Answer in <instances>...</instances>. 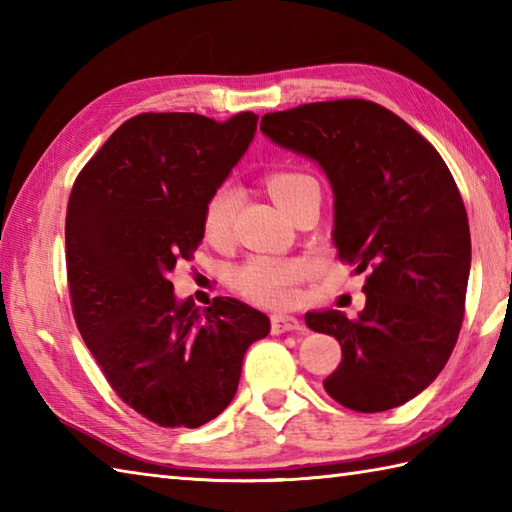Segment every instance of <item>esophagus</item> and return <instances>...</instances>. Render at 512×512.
Listing matches in <instances>:
<instances>
[{"mask_svg":"<svg viewBox=\"0 0 512 512\" xmlns=\"http://www.w3.org/2000/svg\"><path fill=\"white\" fill-rule=\"evenodd\" d=\"M270 328H273L275 334H284L299 330L301 323L297 317H290V314H273V317H270Z\"/></svg>","mask_w":512,"mask_h":512,"instance_id":"esophagus-1","label":"esophagus"}]
</instances>
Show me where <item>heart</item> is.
Returning <instances> with one entry per match:
<instances>
[{"label": "heart", "instance_id": "heart-1", "mask_svg": "<svg viewBox=\"0 0 512 512\" xmlns=\"http://www.w3.org/2000/svg\"><path fill=\"white\" fill-rule=\"evenodd\" d=\"M268 191L273 200L290 213L299 195L314 182L312 176L301 171H275L270 173ZM239 204V189L233 182H222L211 191L202 209V231L211 242H222L233 226V217ZM312 273L306 259H279V257H253L239 266L233 275V286L244 297L264 306L284 308L299 299V284Z\"/></svg>", "mask_w": 512, "mask_h": 512}]
</instances>
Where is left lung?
<instances>
[{
	"label": "left lung",
	"instance_id": "1",
	"mask_svg": "<svg viewBox=\"0 0 512 512\" xmlns=\"http://www.w3.org/2000/svg\"><path fill=\"white\" fill-rule=\"evenodd\" d=\"M259 129L319 162L339 259L369 270L356 319L306 314L310 330L341 343L325 391L361 413L405 405L442 372L462 328L471 231L458 184L429 140L372 101L299 105L262 116Z\"/></svg>",
	"mask_w": 512,
	"mask_h": 512
}]
</instances>
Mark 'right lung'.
I'll list each match as a JSON object with an SVG mask.
<instances>
[{"mask_svg":"<svg viewBox=\"0 0 512 512\" xmlns=\"http://www.w3.org/2000/svg\"><path fill=\"white\" fill-rule=\"evenodd\" d=\"M257 116L129 118L81 169L65 215L72 312L125 405L160 427H202L231 405L264 312L231 297L200 310L169 275L202 242V209L255 136Z\"/></svg>","mask_w":512,"mask_h":512,"instance_id":"obj_1","label":"right lung"}]
</instances>
